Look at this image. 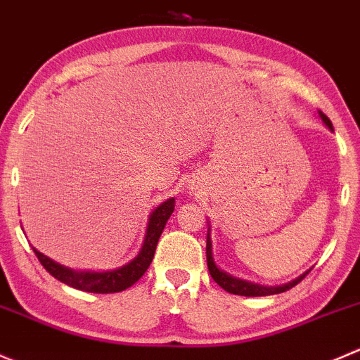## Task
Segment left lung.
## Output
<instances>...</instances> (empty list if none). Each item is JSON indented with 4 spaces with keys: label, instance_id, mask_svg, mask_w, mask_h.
Masks as SVG:
<instances>
[{
    "label": "left lung",
    "instance_id": "1",
    "mask_svg": "<svg viewBox=\"0 0 360 360\" xmlns=\"http://www.w3.org/2000/svg\"><path fill=\"white\" fill-rule=\"evenodd\" d=\"M319 116H321V120L324 121V124L328 126L329 129H333V124L331 121H329V117L326 116V114L319 112ZM210 229H207V237H206V260H207V269H210V274L211 277H213L214 283L218 284L220 288H224L225 291L232 292V295H240V296H266V295H277V292H284L288 290H291V288H295L296 284L300 283V281L303 279V277L307 276V274L310 272H305L303 276L296 277L295 281H291V283L288 284H283V286H260V284H253L250 283V281H243V279H237V277L231 276V274L224 272V270H220L217 266V263H214V258H213V244H211V237H210Z\"/></svg>",
    "mask_w": 360,
    "mask_h": 360
}]
</instances>
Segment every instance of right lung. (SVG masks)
Wrapping results in <instances>:
<instances>
[{
	"mask_svg": "<svg viewBox=\"0 0 360 360\" xmlns=\"http://www.w3.org/2000/svg\"><path fill=\"white\" fill-rule=\"evenodd\" d=\"M173 210H175V199L173 198L166 199L165 202H161V205L155 207L153 213L149 214V224H147L146 237H143L140 253L129 263H126V265L120 266L116 270H109V272H90V270L88 272H77V270H72L69 266L53 262L46 255L39 253L36 248H32V250H34L36 257L41 262L44 269L55 279L68 284L70 288H76V290L88 292H102V295L103 292H120L128 290L129 286H133L146 274V270L149 269L150 262L154 258L159 237H161L162 231H165V225L168 221V218L172 217Z\"/></svg>",
	"mask_w": 360,
	"mask_h": 360,
	"instance_id": "add662e5",
	"label": "right lung"
}]
</instances>
